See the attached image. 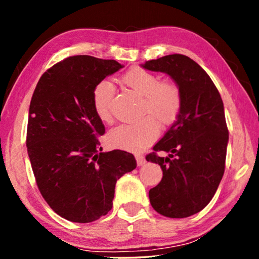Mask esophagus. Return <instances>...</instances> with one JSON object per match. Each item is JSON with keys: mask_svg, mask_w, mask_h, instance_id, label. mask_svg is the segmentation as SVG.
<instances>
[{"mask_svg": "<svg viewBox=\"0 0 259 259\" xmlns=\"http://www.w3.org/2000/svg\"><path fill=\"white\" fill-rule=\"evenodd\" d=\"M136 160H137V164L140 166V165H144L146 163V160L145 157H144L143 155H136Z\"/></svg>", "mask_w": 259, "mask_h": 259, "instance_id": "esophagus-1", "label": "esophagus"}]
</instances>
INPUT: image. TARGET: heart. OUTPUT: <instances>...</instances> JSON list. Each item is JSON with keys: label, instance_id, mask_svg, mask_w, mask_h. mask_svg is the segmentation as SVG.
<instances>
[{"label": "heart", "instance_id": "b5f03b06", "mask_svg": "<svg viewBox=\"0 0 259 259\" xmlns=\"http://www.w3.org/2000/svg\"><path fill=\"white\" fill-rule=\"evenodd\" d=\"M124 85L142 97V120L113 128L108 140L114 147L140 152L151 145L159 135V125H168L177 119L182 107V94L174 82H161L160 77L143 68L131 69L122 77ZM115 88L107 80L100 81L93 93L94 109L104 122L111 121V104ZM158 122H156V121Z\"/></svg>", "mask_w": 259, "mask_h": 259}]
</instances>
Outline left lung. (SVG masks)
Masks as SVG:
<instances>
[{"mask_svg": "<svg viewBox=\"0 0 259 259\" xmlns=\"http://www.w3.org/2000/svg\"><path fill=\"white\" fill-rule=\"evenodd\" d=\"M142 66L168 74L182 94L176 121L146 156L163 171L148 192L150 202L162 216L190 217L211 201L224 175L229 143L224 105L211 78L190 57L168 55ZM161 150L168 156H157Z\"/></svg>", "mask_w": 259, "mask_h": 259, "instance_id": "8db88e82", "label": "left lung"}]
</instances>
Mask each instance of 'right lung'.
<instances>
[{"instance_id":"obj_1","label":"right lung","mask_w":259,"mask_h":259,"mask_svg":"<svg viewBox=\"0 0 259 259\" xmlns=\"http://www.w3.org/2000/svg\"><path fill=\"white\" fill-rule=\"evenodd\" d=\"M123 65L73 56L43 74L29 105L26 146L43 199L60 217L91 223L112 209L117 179L137 166L131 153L102 152L105 126L95 87Z\"/></svg>"}]
</instances>
